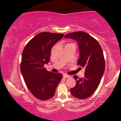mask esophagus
I'll return each instance as SVG.
<instances>
[{
    "label": "esophagus",
    "instance_id": "34e87169",
    "mask_svg": "<svg viewBox=\"0 0 121 121\" xmlns=\"http://www.w3.org/2000/svg\"><path fill=\"white\" fill-rule=\"evenodd\" d=\"M63 77H64V78H69L70 77L69 75H67V74H64V75H63Z\"/></svg>",
    "mask_w": 121,
    "mask_h": 121
}]
</instances>
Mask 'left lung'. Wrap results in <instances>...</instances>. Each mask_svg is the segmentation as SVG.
<instances>
[{"label": "left lung", "mask_w": 121, "mask_h": 121, "mask_svg": "<svg viewBox=\"0 0 121 121\" xmlns=\"http://www.w3.org/2000/svg\"><path fill=\"white\" fill-rule=\"evenodd\" d=\"M65 38L77 41L79 51L77 64L85 68L84 78L74 76L77 84L71 89V94L80 99L89 98L98 87L104 73L105 60L102 48L96 39L83 31L67 34Z\"/></svg>", "instance_id": "1"}]
</instances>
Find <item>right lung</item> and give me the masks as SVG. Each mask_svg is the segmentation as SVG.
Wrapping results in <instances>:
<instances>
[{"label": "right lung", "instance_id": "add662e5", "mask_svg": "<svg viewBox=\"0 0 121 121\" xmlns=\"http://www.w3.org/2000/svg\"><path fill=\"white\" fill-rule=\"evenodd\" d=\"M63 36L64 34L41 32L32 39L23 49L21 73L29 91L40 100L53 97L62 79V74L48 72L43 66L49 62L52 48Z\"/></svg>", "mask_w": 121, "mask_h": 121}]
</instances>
